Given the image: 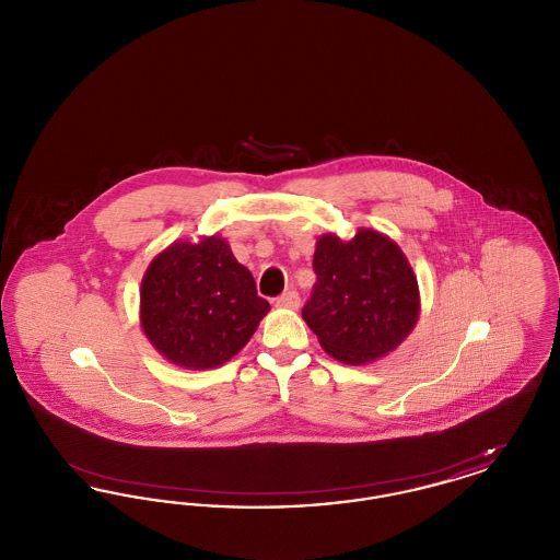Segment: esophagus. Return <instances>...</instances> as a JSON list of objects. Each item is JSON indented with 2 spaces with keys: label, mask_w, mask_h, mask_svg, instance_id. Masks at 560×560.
<instances>
[{
  "label": "esophagus",
  "mask_w": 560,
  "mask_h": 560,
  "mask_svg": "<svg viewBox=\"0 0 560 560\" xmlns=\"http://www.w3.org/2000/svg\"><path fill=\"white\" fill-rule=\"evenodd\" d=\"M277 306H279V308H292V311H295V308L300 306V295H298V292H293V290L281 293V295L277 298Z\"/></svg>",
  "instance_id": "obj_1"
}]
</instances>
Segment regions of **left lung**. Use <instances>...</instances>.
Instances as JSON below:
<instances>
[{
	"instance_id": "left-lung-1",
	"label": "left lung",
	"mask_w": 560,
	"mask_h": 560,
	"mask_svg": "<svg viewBox=\"0 0 560 560\" xmlns=\"http://www.w3.org/2000/svg\"><path fill=\"white\" fill-rule=\"evenodd\" d=\"M317 283L302 317L334 359L361 365L388 354L420 315L418 281L399 245L370 229L317 241Z\"/></svg>"
}]
</instances>
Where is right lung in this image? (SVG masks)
<instances>
[{"mask_svg":"<svg viewBox=\"0 0 560 560\" xmlns=\"http://www.w3.org/2000/svg\"><path fill=\"white\" fill-rule=\"evenodd\" d=\"M268 308L252 272L220 237L170 245L151 262L140 290L147 338L165 359L190 370L235 357Z\"/></svg>","mask_w":560,"mask_h":560,"instance_id":"1","label":"right lung"}]
</instances>
